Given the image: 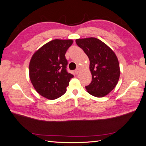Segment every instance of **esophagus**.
Instances as JSON below:
<instances>
[{
	"instance_id": "1",
	"label": "esophagus",
	"mask_w": 146,
	"mask_h": 146,
	"mask_svg": "<svg viewBox=\"0 0 146 146\" xmlns=\"http://www.w3.org/2000/svg\"><path fill=\"white\" fill-rule=\"evenodd\" d=\"M79 72H80V69L77 68L75 70V73H76V74H78L79 73Z\"/></svg>"
}]
</instances>
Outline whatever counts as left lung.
<instances>
[{
	"instance_id": "obj_1",
	"label": "left lung",
	"mask_w": 146,
	"mask_h": 146,
	"mask_svg": "<svg viewBox=\"0 0 146 146\" xmlns=\"http://www.w3.org/2000/svg\"><path fill=\"white\" fill-rule=\"evenodd\" d=\"M78 47L90 59L92 82L85 88L91 95L102 98L111 92L120 76L119 61L114 52L107 44L96 38L77 39Z\"/></svg>"
}]
</instances>
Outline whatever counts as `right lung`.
I'll return each instance as SVG.
<instances>
[{"label":"right lung","instance_id":"1","mask_svg":"<svg viewBox=\"0 0 146 146\" xmlns=\"http://www.w3.org/2000/svg\"><path fill=\"white\" fill-rule=\"evenodd\" d=\"M72 39H54L46 43L33 55L29 64L30 79L41 96L54 100L63 96L70 80L65 54Z\"/></svg>","mask_w":146,"mask_h":146}]
</instances>
